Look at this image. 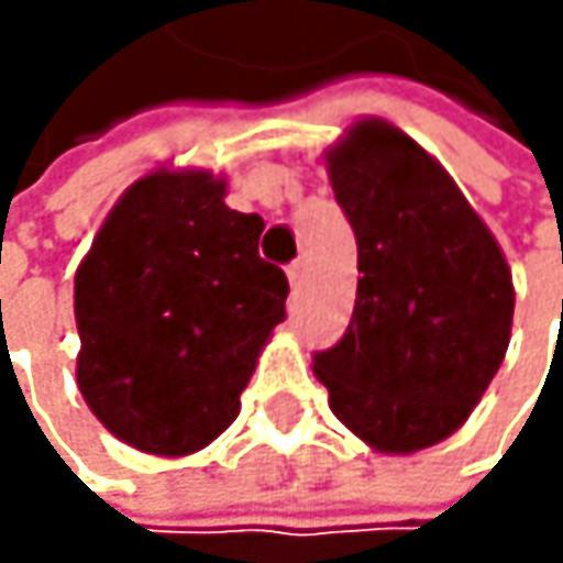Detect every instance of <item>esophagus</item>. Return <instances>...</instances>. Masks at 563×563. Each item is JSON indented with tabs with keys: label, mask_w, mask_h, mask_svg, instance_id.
<instances>
[{
	"label": "esophagus",
	"mask_w": 563,
	"mask_h": 563,
	"mask_svg": "<svg viewBox=\"0 0 563 563\" xmlns=\"http://www.w3.org/2000/svg\"><path fill=\"white\" fill-rule=\"evenodd\" d=\"M287 276H290V287L297 290V287L303 284V279H307V263H303V260H294V263L287 266Z\"/></svg>",
	"instance_id": "esophagus-1"
}]
</instances>
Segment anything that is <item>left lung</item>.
<instances>
[{"label": "left lung", "mask_w": 563, "mask_h": 563, "mask_svg": "<svg viewBox=\"0 0 563 563\" xmlns=\"http://www.w3.org/2000/svg\"><path fill=\"white\" fill-rule=\"evenodd\" d=\"M323 162L361 276L347 331L313 354V375L357 439L412 456L456 432L500 372L514 276L460 185L401 128L361 118Z\"/></svg>", "instance_id": "left-lung-1"}]
</instances>
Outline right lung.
<instances>
[{"label": "right lung", "instance_id": "right-lung-1", "mask_svg": "<svg viewBox=\"0 0 563 563\" xmlns=\"http://www.w3.org/2000/svg\"><path fill=\"white\" fill-rule=\"evenodd\" d=\"M260 232L202 168L147 172L107 212L77 266L74 317L77 385L111 435L188 456L240 416L290 294L260 260Z\"/></svg>", "mask_w": 563, "mask_h": 563}]
</instances>
